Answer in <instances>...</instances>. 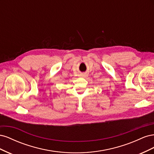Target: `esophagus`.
Here are the masks:
<instances>
[{
    "label": "esophagus",
    "mask_w": 154,
    "mask_h": 154,
    "mask_svg": "<svg viewBox=\"0 0 154 154\" xmlns=\"http://www.w3.org/2000/svg\"><path fill=\"white\" fill-rule=\"evenodd\" d=\"M85 75H86V74H84V73H83V74H81V76H85Z\"/></svg>",
    "instance_id": "obj_1"
}]
</instances>
